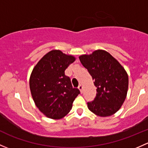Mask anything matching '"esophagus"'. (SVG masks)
I'll return each mask as SVG.
<instances>
[{"label":"esophagus","instance_id":"1","mask_svg":"<svg viewBox=\"0 0 148 148\" xmlns=\"http://www.w3.org/2000/svg\"><path fill=\"white\" fill-rule=\"evenodd\" d=\"M78 88L79 89V91H80V92L82 94V93H83V88H83V86H82V84H80V85H79V86Z\"/></svg>","mask_w":148,"mask_h":148}]
</instances>
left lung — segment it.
<instances>
[{"mask_svg":"<svg viewBox=\"0 0 148 148\" xmlns=\"http://www.w3.org/2000/svg\"><path fill=\"white\" fill-rule=\"evenodd\" d=\"M79 58L97 88L94 100L87 103L88 109L101 117L116 113L127 96L128 76L126 71L111 54L103 49L83 54Z\"/></svg>","mask_w":148,"mask_h":148,"instance_id":"8db88e82","label":"left lung"}]
</instances>
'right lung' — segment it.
<instances>
[{"mask_svg":"<svg viewBox=\"0 0 148 148\" xmlns=\"http://www.w3.org/2000/svg\"><path fill=\"white\" fill-rule=\"evenodd\" d=\"M75 60L74 56L53 49L43 56L32 69L29 77L32 97L39 110L49 119L64 117L80 94L64 74Z\"/></svg>","mask_w":148,"mask_h":148,"instance_id":"1","label":"right lung"}]
</instances>
